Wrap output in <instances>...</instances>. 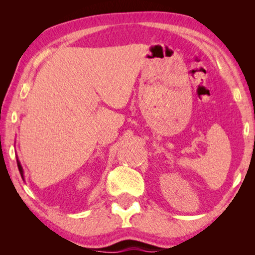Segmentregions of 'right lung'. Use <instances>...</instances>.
I'll return each instance as SVG.
<instances>
[{
	"mask_svg": "<svg viewBox=\"0 0 255 255\" xmlns=\"http://www.w3.org/2000/svg\"><path fill=\"white\" fill-rule=\"evenodd\" d=\"M16 163H18V169H19V171H20L21 178L23 179V169H22V166H21V164H20V162H19V159H16Z\"/></svg>",
	"mask_w": 255,
	"mask_h": 255,
	"instance_id": "add662e5",
	"label": "right lung"
}]
</instances>
